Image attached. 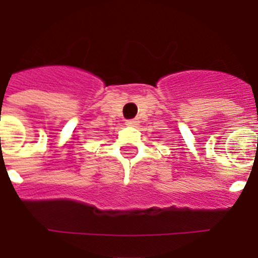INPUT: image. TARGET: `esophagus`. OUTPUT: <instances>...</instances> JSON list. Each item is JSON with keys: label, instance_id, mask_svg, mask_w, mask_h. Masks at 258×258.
Listing matches in <instances>:
<instances>
[{"label": "esophagus", "instance_id": "1", "mask_svg": "<svg viewBox=\"0 0 258 258\" xmlns=\"http://www.w3.org/2000/svg\"><path fill=\"white\" fill-rule=\"evenodd\" d=\"M137 124H138V121H137L136 118H132V120H126V125H129V126H136Z\"/></svg>", "mask_w": 258, "mask_h": 258}]
</instances>
